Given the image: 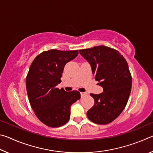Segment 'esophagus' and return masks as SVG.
I'll use <instances>...</instances> for the list:
<instances>
[{"label": "esophagus", "mask_w": 153, "mask_h": 153, "mask_svg": "<svg viewBox=\"0 0 153 153\" xmlns=\"http://www.w3.org/2000/svg\"><path fill=\"white\" fill-rule=\"evenodd\" d=\"M80 94H81L82 97H85V96H86L88 94V93L87 92H81Z\"/></svg>", "instance_id": "obj_1"}]
</instances>
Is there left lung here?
I'll return each instance as SVG.
<instances>
[{
    "label": "left lung",
    "mask_w": 153,
    "mask_h": 153,
    "mask_svg": "<svg viewBox=\"0 0 153 153\" xmlns=\"http://www.w3.org/2000/svg\"><path fill=\"white\" fill-rule=\"evenodd\" d=\"M79 53L89 62L95 80L103 88L101 94L90 93L94 105L87 117L100 125L112 122L125 108L131 92L132 78L128 63L117 50L103 45L82 49Z\"/></svg>",
    "instance_id": "obj_1"
}]
</instances>
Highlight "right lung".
<instances>
[{"label":"right lung","mask_w":153,"mask_h":153,"mask_svg":"<svg viewBox=\"0 0 153 153\" xmlns=\"http://www.w3.org/2000/svg\"><path fill=\"white\" fill-rule=\"evenodd\" d=\"M77 55V50L52 49L39 54L31 64L26 77L28 98L36 117L46 126L58 128L65 124L71 105L80 98L77 90L66 92L56 88L65 65Z\"/></svg>","instance_id":"obj_1"}]
</instances>
